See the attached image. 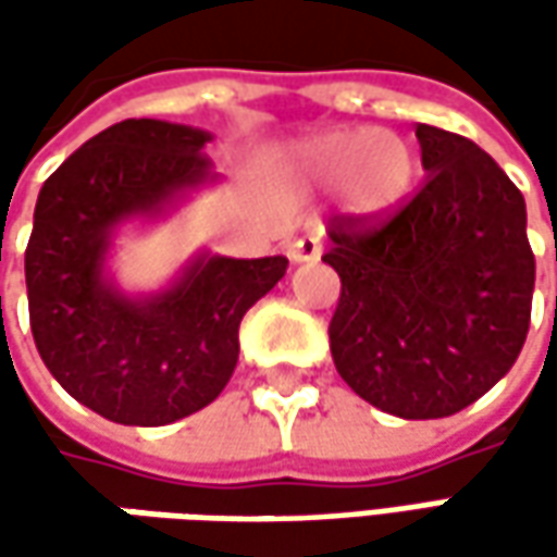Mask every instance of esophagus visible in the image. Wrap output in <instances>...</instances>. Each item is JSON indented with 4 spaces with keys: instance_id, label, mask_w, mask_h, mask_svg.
<instances>
[{
    "instance_id": "34e87169",
    "label": "esophagus",
    "mask_w": 557,
    "mask_h": 557,
    "mask_svg": "<svg viewBox=\"0 0 557 557\" xmlns=\"http://www.w3.org/2000/svg\"><path fill=\"white\" fill-rule=\"evenodd\" d=\"M288 257L294 263H312V260H319V257H322V232H307V235H300V238L290 245Z\"/></svg>"
}]
</instances>
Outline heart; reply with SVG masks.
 I'll use <instances>...</instances> for the list:
<instances>
[{
  "mask_svg": "<svg viewBox=\"0 0 557 557\" xmlns=\"http://www.w3.org/2000/svg\"><path fill=\"white\" fill-rule=\"evenodd\" d=\"M297 170L322 188H341L356 216H391L416 183L412 148L381 129H344L310 139L297 151Z\"/></svg>",
  "mask_w": 557,
  "mask_h": 557,
  "instance_id": "obj_1",
  "label": "heart"
}]
</instances>
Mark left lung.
I'll use <instances>...</instances> for the list:
<instances>
[{
	"instance_id": "1",
	"label": "left lung",
	"mask_w": 557,
	"mask_h": 557,
	"mask_svg": "<svg viewBox=\"0 0 557 557\" xmlns=\"http://www.w3.org/2000/svg\"><path fill=\"white\" fill-rule=\"evenodd\" d=\"M424 185L394 216H334L329 325L341 377L396 418H446L508 374L530 329L527 207L465 136L418 123Z\"/></svg>"
}]
</instances>
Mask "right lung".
<instances>
[{"mask_svg":"<svg viewBox=\"0 0 557 557\" xmlns=\"http://www.w3.org/2000/svg\"><path fill=\"white\" fill-rule=\"evenodd\" d=\"M210 133L123 120L76 148L42 183L24 272L36 350L54 381L108 421L161 428L223 394L245 312L278 285L285 257H195L161 294L126 297L104 275L111 235L163 216L216 180Z\"/></svg>","mask_w":557,"mask_h":557,"instance_id":"right-lung-1","label":"right lung"}]
</instances>
